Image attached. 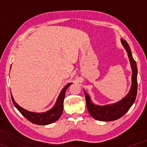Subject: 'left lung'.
I'll return each instance as SVG.
<instances>
[{
    "label": "left lung",
    "mask_w": 147,
    "mask_h": 147,
    "mask_svg": "<svg viewBox=\"0 0 147 147\" xmlns=\"http://www.w3.org/2000/svg\"><path fill=\"white\" fill-rule=\"evenodd\" d=\"M121 43L128 53L129 60L132 70L131 86L127 95L122 100L115 104H108L103 106L94 104L89 96L84 91L86 100V106L89 113L94 119L100 121H115L123 117L129 110L135 102L138 92V68L136 61L134 60L130 47L127 42L121 39Z\"/></svg>",
    "instance_id": "1"
}]
</instances>
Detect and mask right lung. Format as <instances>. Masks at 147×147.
I'll return each instance as SVG.
<instances>
[{"mask_svg":"<svg viewBox=\"0 0 147 147\" xmlns=\"http://www.w3.org/2000/svg\"><path fill=\"white\" fill-rule=\"evenodd\" d=\"M71 84L73 83L68 84L67 85L65 86L62 89L58 98H57L55 105L54 106L53 108L49 109V110L46 111V112L36 113L31 112V111L26 110L24 108H21V106H19L15 102L11 93L12 102H13L15 107L18 109L20 111V113L26 119H28L30 122H31V123L35 124H38V125H47V124L54 123L62 115L63 109V100L65 98V91L69 87V86L71 85Z\"/></svg>","mask_w":147,"mask_h":147,"instance_id":"obj_1","label":"right lung"}]
</instances>
